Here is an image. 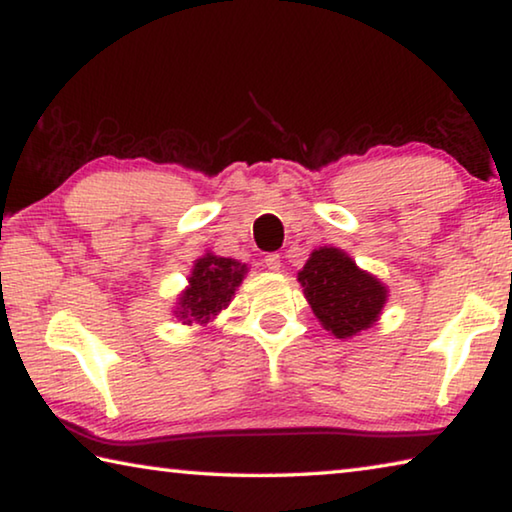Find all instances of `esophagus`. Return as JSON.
<instances>
[{"mask_svg":"<svg viewBox=\"0 0 512 512\" xmlns=\"http://www.w3.org/2000/svg\"><path fill=\"white\" fill-rule=\"evenodd\" d=\"M265 267L272 272H279L281 270V256L279 254H267L265 256Z\"/></svg>","mask_w":512,"mask_h":512,"instance_id":"1","label":"esophagus"}]
</instances>
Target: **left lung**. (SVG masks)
<instances>
[{"label": "left lung", "mask_w": 512, "mask_h": 512, "mask_svg": "<svg viewBox=\"0 0 512 512\" xmlns=\"http://www.w3.org/2000/svg\"><path fill=\"white\" fill-rule=\"evenodd\" d=\"M297 279L315 317L335 338L370 329L388 301V288L338 247L315 249Z\"/></svg>", "instance_id": "obj_1"}]
</instances>
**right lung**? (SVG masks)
<instances>
[{
    "mask_svg": "<svg viewBox=\"0 0 512 512\" xmlns=\"http://www.w3.org/2000/svg\"><path fill=\"white\" fill-rule=\"evenodd\" d=\"M245 274L247 265L233 261V258L213 254L197 258L192 274L188 276V288L181 292L174 315L183 320V324H206L213 320L222 308L229 306Z\"/></svg>",
    "mask_w": 512,
    "mask_h": 512,
    "instance_id": "1",
    "label": "right lung"
}]
</instances>
